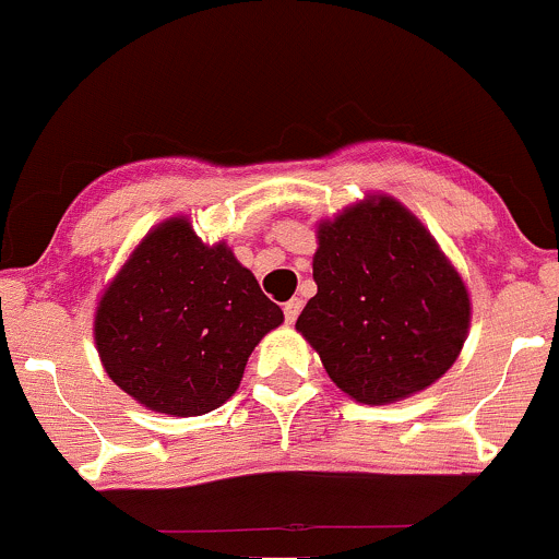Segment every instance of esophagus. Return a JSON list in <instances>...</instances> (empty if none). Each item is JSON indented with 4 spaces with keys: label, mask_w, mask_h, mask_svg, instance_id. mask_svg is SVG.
<instances>
[{
    "label": "esophagus",
    "mask_w": 559,
    "mask_h": 559,
    "mask_svg": "<svg viewBox=\"0 0 559 559\" xmlns=\"http://www.w3.org/2000/svg\"><path fill=\"white\" fill-rule=\"evenodd\" d=\"M300 308H302L300 297H292L289 302H284V317H286V322L295 324V319L300 317Z\"/></svg>",
    "instance_id": "34e87169"
}]
</instances>
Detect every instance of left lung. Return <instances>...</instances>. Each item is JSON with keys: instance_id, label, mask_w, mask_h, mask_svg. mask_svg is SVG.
I'll use <instances>...</instances> for the list:
<instances>
[{"instance_id": "left-lung-1", "label": "left lung", "mask_w": 559, "mask_h": 559, "mask_svg": "<svg viewBox=\"0 0 559 559\" xmlns=\"http://www.w3.org/2000/svg\"><path fill=\"white\" fill-rule=\"evenodd\" d=\"M317 295L295 328L360 404L435 384L469 330V295L435 237L393 197H366L317 229Z\"/></svg>"}]
</instances>
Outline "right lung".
Masks as SVG:
<instances>
[{
  "instance_id": "right-lung-1",
  "label": "right lung",
  "mask_w": 559,
  "mask_h": 559,
  "mask_svg": "<svg viewBox=\"0 0 559 559\" xmlns=\"http://www.w3.org/2000/svg\"><path fill=\"white\" fill-rule=\"evenodd\" d=\"M284 311L226 242L186 215L164 221L122 264L95 311V344L117 388L153 412L193 417L240 388L253 346Z\"/></svg>"
}]
</instances>
